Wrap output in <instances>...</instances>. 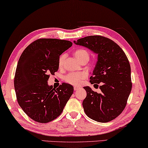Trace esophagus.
<instances>
[{"instance_id":"esophagus-1","label":"esophagus","mask_w":148,"mask_h":148,"mask_svg":"<svg viewBox=\"0 0 148 148\" xmlns=\"http://www.w3.org/2000/svg\"><path fill=\"white\" fill-rule=\"evenodd\" d=\"M79 88H79V87H78V86H74V90L75 91L78 90Z\"/></svg>"}]
</instances>
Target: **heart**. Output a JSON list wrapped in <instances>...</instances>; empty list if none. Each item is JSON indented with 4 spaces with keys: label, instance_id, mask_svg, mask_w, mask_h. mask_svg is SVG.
Masks as SVG:
<instances>
[{
    "label": "heart",
    "instance_id": "1",
    "mask_svg": "<svg viewBox=\"0 0 148 148\" xmlns=\"http://www.w3.org/2000/svg\"><path fill=\"white\" fill-rule=\"evenodd\" d=\"M74 55L79 62H82L84 60H88L90 58V54L85 49H78V50L74 51ZM65 57L66 55L64 54H62L58 58V66L60 67L62 66ZM85 74L84 73H74L73 72V73L69 74L65 77V81L70 84H72V85H78L85 78Z\"/></svg>",
    "mask_w": 148,
    "mask_h": 148
}]
</instances>
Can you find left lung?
Instances as JSON below:
<instances>
[{
	"instance_id": "8db88e82",
	"label": "left lung",
	"mask_w": 148,
	"mask_h": 148,
	"mask_svg": "<svg viewBox=\"0 0 148 148\" xmlns=\"http://www.w3.org/2000/svg\"><path fill=\"white\" fill-rule=\"evenodd\" d=\"M97 55V61L90 77L91 84L101 92L84 87L87 95L82 105L89 118L107 123L116 118L125 109L132 90L131 69L128 58L120 47L111 39L100 36H88L74 41Z\"/></svg>"
}]
</instances>
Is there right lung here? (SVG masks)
Returning <instances> with one entry per match:
<instances>
[{"label":"right lung","instance_id":"right-lung-1","mask_svg":"<svg viewBox=\"0 0 148 148\" xmlns=\"http://www.w3.org/2000/svg\"><path fill=\"white\" fill-rule=\"evenodd\" d=\"M72 45L69 41L39 39L29 45L18 60L14 77L16 98L20 107L33 120L47 123L60 115L74 91L62 83L49 86V75L58 69L60 55Z\"/></svg>","mask_w":148,"mask_h":148}]
</instances>
